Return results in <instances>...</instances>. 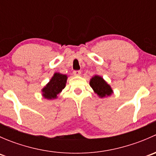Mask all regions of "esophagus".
<instances>
[{"label": "esophagus", "instance_id": "34e87169", "mask_svg": "<svg viewBox=\"0 0 156 156\" xmlns=\"http://www.w3.org/2000/svg\"><path fill=\"white\" fill-rule=\"evenodd\" d=\"M73 75L75 76H80L81 75V71H74Z\"/></svg>", "mask_w": 156, "mask_h": 156}]
</instances>
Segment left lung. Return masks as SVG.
Masks as SVG:
<instances>
[{
  "label": "left lung",
  "mask_w": 156,
  "mask_h": 156,
  "mask_svg": "<svg viewBox=\"0 0 156 156\" xmlns=\"http://www.w3.org/2000/svg\"><path fill=\"white\" fill-rule=\"evenodd\" d=\"M90 86L100 98L110 97L113 94L111 86L100 75H94L90 80Z\"/></svg>",
  "instance_id": "1"
}]
</instances>
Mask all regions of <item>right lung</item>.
<instances>
[{
    "label": "right lung",
    "mask_w": 156,
    "mask_h": 156,
    "mask_svg": "<svg viewBox=\"0 0 156 156\" xmlns=\"http://www.w3.org/2000/svg\"><path fill=\"white\" fill-rule=\"evenodd\" d=\"M68 76L59 72H55L50 81L41 89V95L47 100H54L58 98L62 89L66 84Z\"/></svg>",
    "instance_id": "right-lung-1"
}]
</instances>
